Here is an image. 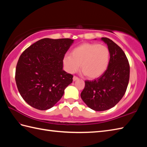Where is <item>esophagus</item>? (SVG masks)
Listing matches in <instances>:
<instances>
[{
  "label": "esophagus",
  "instance_id": "1",
  "mask_svg": "<svg viewBox=\"0 0 147 147\" xmlns=\"http://www.w3.org/2000/svg\"><path fill=\"white\" fill-rule=\"evenodd\" d=\"M79 78H78V77H76V76H74V77H73V81H74V82H75V81H76V80H78Z\"/></svg>",
  "mask_w": 147,
  "mask_h": 147
}]
</instances>
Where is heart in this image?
<instances>
[{"instance_id": "1", "label": "heart", "mask_w": 147, "mask_h": 147, "mask_svg": "<svg viewBox=\"0 0 147 147\" xmlns=\"http://www.w3.org/2000/svg\"><path fill=\"white\" fill-rule=\"evenodd\" d=\"M110 61L107 47L98 43H84L72 50L71 55H65L64 64L70 73L78 70L81 64L83 73L91 79L98 78L107 70Z\"/></svg>"}]
</instances>
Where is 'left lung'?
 Masks as SVG:
<instances>
[{
    "label": "left lung",
    "mask_w": 147,
    "mask_h": 147,
    "mask_svg": "<svg viewBox=\"0 0 147 147\" xmlns=\"http://www.w3.org/2000/svg\"><path fill=\"white\" fill-rule=\"evenodd\" d=\"M108 46L110 61L107 70L93 81H85L81 97L95 111L114 107L125 94L129 80V64L124 51L112 40L101 38Z\"/></svg>",
    "instance_id": "obj_1"
}]
</instances>
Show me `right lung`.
I'll list each match as a JSON object with an SVG mask.
<instances>
[{
	"label": "right lung",
	"mask_w": 147,
	"mask_h": 147,
	"mask_svg": "<svg viewBox=\"0 0 147 147\" xmlns=\"http://www.w3.org/2000/svg\"><path fill=\"white\" fill-rule=\"evenodd\" d=\"M70 38H43L20 55L16 69L18 91L27 104L41 111L52 107L73 82L63 70L65 54L73 43Z\"/></svg>",
	"instance_id": "1"
}]
</instances>
